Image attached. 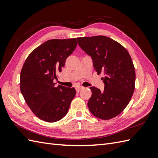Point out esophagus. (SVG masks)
I'll use <instances>...</instances> for the list:
<instances>
[{"label": "esophagus", "instance_id": "obj_1", "mask_svg": "<svg viewBox=\"0 0 158 158\" xmlns=\"http://www.w3.org/2000/svg\"><path fill=\"white\" fill-rule=\"evenodd\" d=\"M83 88V87H82V86H77L75 88V89L77 92H79L80 90L82 89Z\"/></svg>", "mask_w": 158, "mask_h": 158}]
</instances>
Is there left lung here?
I'll use <instances>...</instances> for the list:
<instances>
[{
  "label": "left lung",
  "instance_id": "1",
  "mask_svg": "<svg viewBox=\"0 0 158 158\" xmlns=\"http://www.w3.org/2000/svg\"><path fill=\"white\" fill-rule=\"evenodd\" d=\"M77 39L83 51L92 56L98 75L102 73L105 76L103 91L90 88L88 108L100 119H112L125 109L135 89V70L130 53L120 43L105 36Z\"/></svg>",
  "mask_w": 158,
  "mask_h": 158
}]
</instances>
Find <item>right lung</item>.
<instances>
[{
    "instance_id": "obj_1",
    "label": "right lung",
    "mask_w": 158,
    "mask_h": 158,
    "mask_svg": "<svg viewBox=\"0 0 158 158\" xmlns=\"http://www.w3.org/2000/svg\"><path fill=\"white\" fill-rule=\"evenodd\" d=\"M76 38L51 39L37 47L25 60L20 73V90L35 115L47 122L62 119L76 94L74 88L53 82L74 52Z\"/></svg>"
}]
</instances>
